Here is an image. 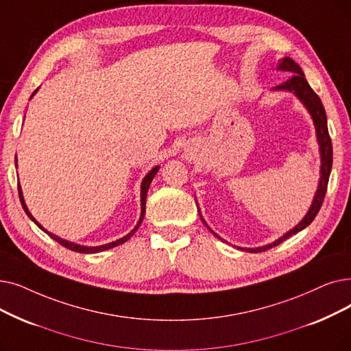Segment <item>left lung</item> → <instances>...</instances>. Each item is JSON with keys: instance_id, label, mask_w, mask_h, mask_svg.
<instances>
[{"instance_id": "obj_1", "label": "left lung", "mask_w": 351, "mask_h": 351, "mask_svg": "<svg viewBox=\"0 0 351 351\" xmlns=\"http://www.w3.org/2000/svg\"><path fill=\"white\" fill-rule=\"evenodd\" d=\"M277 71H288L294 74L291 79H288L287 82H284L280 86L272 87V91H288V93H293L302 104L304 108H306L313 119V123L315 128V136H317V143H318V152H319V179H318V186L315 191V195L313 197V202L307 210L306 215L304 218L294 226L291 230L287 231L282 237H280L278 239H276L271 243H267V245L263 247H256V248H242V247H237L241 251H245V252H263L267 251L272 247H277L278 243H281L282 241H285L287 238H289L291 235L302 231L304 228H307L315 218V215L318 213L319 208L323 205L324 201V196L327 192V184H328V178H330V172H331V166H332V146H331V139H330V134H328V128H327V116H326V110H324V106L319 100V97L314 93V90L310 87L308 82L306 80V75H304V71L301 70V67L294 62L293 58L289 57H282L281 60H278V64H277ZM197 212H199V217L204 222V225L208 228V230L215 235L217 238H219L221 241L226 242L225 239H222L218 234L213 232L210 228L208 226V223L205 222L199 205H197Z\"/></svg>"}]
</instances>
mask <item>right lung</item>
<instances>
[{"instance_id":"1","label":"right lung","mask_w":351,"mask_h":351,"mask_svg":"<svg viewBox=\"0 0 351 351\" xmlns=\"http://www.w3.org/2000/svg\"><path fill=\"white\" fill-rule=\"evenodd\" d=\"M38 88H40V87H38ZM38 88H36V90H34V93L32 95V97H29V100H32V99L34 97V95L37 93ZM15 167H17V156H15ZM159 167H160V166L152 167V171H150L145 178H143L142 184H141V217H139V221H138V223H136V226L133 228V230H132L129 234H126L125 237H121V238H119V239H116V241H113V242H109V243H103V245H97V247L80 245V243H75V242H71V241L63 239V238H60V237L54 235L53 232H49V231L45 230V228H44L41 223H38V221L32 215V212L28 210V208H27V205H25V201H24V196H23V189H21V186H20V184H19L20 201H21V205H23V208H24L25 213L28 215V218L32 219V221H33V222L40 228V230H43V231H44L45 234H47L49 237H51L54 241H57L58 243H62L63 247H66L67 250H71V251H74V252H80V254H96V252H101V251H106V250L114 248V247H117V245H121V243H125L128 239H130V238L133 237V234L139 230V226H141V223H142V221H143V217H145V210H146V195H147V191H149V186H150V184H152V180H154L155 175H156V173H158V171H159Z\"/></svg>"}]
</instances>
